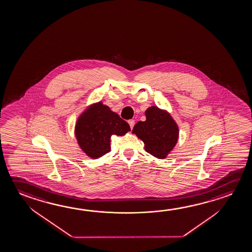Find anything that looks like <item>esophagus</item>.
<instances>
[{
  "label": "esophagus",
  "instance_id": "esophagus-1",
  "mask_svg": "<svg viewBox=\"0 0 252 252\" xmlns=\"http://www.w3.org/2000/svg\"><path fill=\"white\" fill-rule=\"evenodd\" d=\"M128 124H129V126H130V127L132 128V129L133 126H134V124H135V122H134V120H128Z\"/></svg>",
  "mask_w": 252,
  "mask_h": 252
}]
</instances>
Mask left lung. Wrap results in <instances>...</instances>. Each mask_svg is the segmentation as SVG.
I'll use <instances>...</instances> for the list:
<instances>
[{"label":"left lung","instance_id":"left-lung-1","mask_svg":"<svg viewBox=\"0 0 252 252\" xmlns=\"http://www.w3.org/2000/svg\"><path fill=\"white\" fill-rule=\"evenodd\" d=\"M145 114L146 120L136 123L132 133L144 142L147 152L163 159L178 142V125L168 112L157 106L149 107Z\"/></svg>","mask_w":252,"mask_h":252}]
</instances>
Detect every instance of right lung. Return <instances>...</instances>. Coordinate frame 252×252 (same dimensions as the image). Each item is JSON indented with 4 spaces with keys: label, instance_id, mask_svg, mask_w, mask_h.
Segmentation results:
<instances>
[{
    "label": "right lung",
    "instance_id": "obj_1",
    "mask_svg": "<svg viewBox=\"0 0 252 252\" xmlns=\"http://www.w3.org/2000/svg\"><path fill=\"white\" fill-rule=\"evenodd\" d=\"M130 126L103 103H95L79 117L75 126L78 144L88 157L96 159L111 151V137L122 136Z\"/></svg>",
    "mask_w": 252,
    "mask_h": 252
}]
</instances>
